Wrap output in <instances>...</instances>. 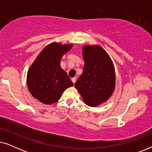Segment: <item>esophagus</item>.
<instances>
[{"instance_id":"esophagus-1","label":"esophagus","mask_w":152,"mask_h":152,"mask_svg":"<svg viewBox=\"0 0 152 152\" xmlns=\"http://www.w3.org/2000/svg\"><path fill=\"white\" fill-rule=\"evenodd\" d=\"M71 80H72V83H73V84H75V82H76V78L75 77H72L71 79Z\"/></svg>"}]
</instances>
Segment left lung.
Returning <instances> with one entry per match:
<instances>
[{"mask_svg": "<svg viewBox=\"0 0 152 152\" xmlns=\"http://www.w3.org/2000/svg\"><path fill=\"white\" fill-rule=\"evenodd\" d=\"M84 66L75 86L89 107H97L109 99L115 87V73L111 57L99 45L82 47Z\"/></svg>", "mask_w": 152, "mask_h": 152, "instance_id": "1", "label": "left lung"}]
</instances>
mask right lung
<instances>
[{
    "label": "right lung",
    "instance_id": "1",
    "mask_svg": "<svg viewBox=\"0 0 152 152\" xmlns=\"http://www.w3.org/2000/svg\"><path fill=\"white\" fill-rule=\"evenodd\" d=\"M72 46V43H50L41 50L28 69V90L41 103L52 104L57 102L64 91L73 86L66 72L60 66L62 57Z\"/></svg>",
    "mask_w": 152,
    "mask_h": 152
}]
</instances>
